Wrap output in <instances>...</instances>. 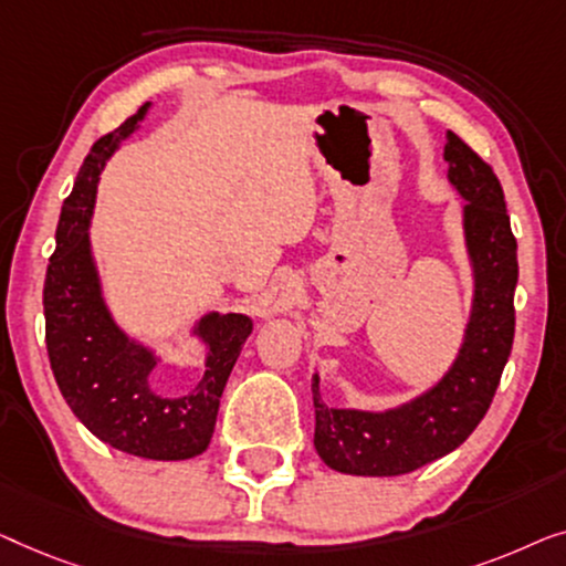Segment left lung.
<instances>
[{
	"label": "left lung",
	"mask_w": 566,
	"mask_h": 566,
	"mask_svg": "<svg viewBox=\"0 0 566 566\" xmlns=\"http://www.w3.org/2000/svg\"><path fill=\"white\" fill-rule=\"evenodd\" d=\"M449 181L464 200V238L474 297L464 340L449 371L423 395L381 412L331 408L313 374L315 449L331 469L356 476L416 472L464 443L488 412L513 348L518 243L495 171L446 133Z\"/></svg>",
	"instance_id": "left-lung-1"
}]
</instances>
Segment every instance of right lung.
I'll list each match as a JSON object with an SVG mask.
<instances>
[{"label": "right lung", "instance_id": "obj_1", "mask_svg": "<svg viewBox=\"0 0 566 566\" xmlns=\"http://www.w3.org/2000/svg\"><path fill=\"white\" fill-rule=\"evenodd\" d=\"M148 105L92 146L74 192L61 207L55 251L43 286L45 346L63 400L99 441L156 461L192 459L210 446L222 389L251 336V317L207 313L195 336L207 346L205 374L189 395L156 392L150 371L158 356L115 323L92 256L90 222L107 158L130 135Z\"/></svg>", "mask_w": 566, "mask_h": 566}]
</instances>
